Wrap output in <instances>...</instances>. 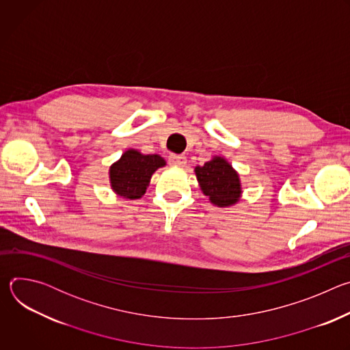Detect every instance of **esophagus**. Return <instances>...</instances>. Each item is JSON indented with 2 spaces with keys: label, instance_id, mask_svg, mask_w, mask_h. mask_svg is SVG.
Returning <instances> with one entry per match:
<instances>
[{
  "label": "esophagus",
  "instance_id": "34e87169",
  "mask_svg": "<svg viewBox=\"0 0 350 350\" xmlns=\"http://www.w3.org/2000/svg\"><path fill=\"white\" fill-rule=\"evenodd\" d=\"M169 163L172 166H178V167H183L185 166L187 163V158L184 155H170L169 157Z\"/></svg>",
  "mask_w": 350,
  "mask_h": 350
}]
</instances>
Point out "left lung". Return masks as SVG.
Returning <instances> with one entry per match:
<instances>
[{
  "instance_id": "1",
  "label": "left lung",
  "mask_w": 350,
  "mask_h": 350,
  "mask_svg": "<svg viewBox=\"0 0 350 350\" xmlns=\"http://www.w3.org/2000/svg\"><path fill=\"white\" fill-rule=\"evenodd\" d=\"M193 172L212 205L228 208L239 201L242 195L239 174L224 158L213 157L204 166H196Z\"/></svg>"
}]
</instances>
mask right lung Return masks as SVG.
I'll return each instance as SVG.
<instances>
[{
    "label": "right lung",
    "mask_w": 350,
    "mask_h": 350,
    "mask_svg": "<svg viewBox=\"0 0 350 350\" xmlns=\"http://www.w3.org/2000/svg\"><path fill=\"white\" fill-rule=\"evenodd\" d=\"M165 165L166 161L159 155H144L137 149H127L109 167L111 187L124 199H139L152 174Z\"/></svg>",
    "instance_id": "obj_1"
}]
</instances>
